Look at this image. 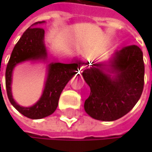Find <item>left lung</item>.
Instances as JSON below:
<instances>
[{
	"instance_id": "8db88e82",
	"label": "left lung",
	"mask_w": 152,
	"mask_h": 152,
	"mask_svg": "<svg viewBox=\"0 0 152 152\" xmlns=\"http://www.w3.org/2000/svg\"><path fill=\"white\" fill-rule=\"evenodd\" d=\"M104 70L110 74H106ZM83 76L91 89L84 102L85 112L99 121L118 120L135 106L142 93V52L136 45L125 46L115 52L109 64L92 62L91 68L83 70Z\"/></svg>"
}]
</instances>
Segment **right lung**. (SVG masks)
<instances>
[{
	"mask_svg": "<svg viewBox=\"0 0 152 152\" xmlns=\"http://www.w3.org/2000/svg\"><path fill=\"white\" fill-rule=\"evenodd\" d=\"M41 23L43 22L35 23L23 32L14 46L5 74L7 95L10 103L23 115L33 120L45 118L56 110L62 90L80 69V63L78 62L71 64L60 62L49 64L46 86L40 99L30 107H23L15 103L11 93L12 71L15 65L26 61L46 59V47L44 45L45 31L38 26Z\"/></svg>",
	"mask_w": 152,
	"mask_h": 152,
	"instance_id": "add662e5",
	"label": "right lung"
}]
</instances>
